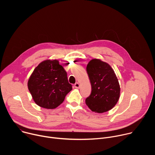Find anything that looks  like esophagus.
<instances>
[{
    "mask_svg": "<svg viewBox=\"0 0 155 155\" xmlns=\"http://www.w3.org/2000/svg\"><path fill=\"white\" fill-rule=\"evenodd\" d=\"M80 83H76L75 84H74V87H75V88H77V89H78V88H80Z\"/></svg>",
    "mask_w": 155,
    "mask_h": 155,
    "instance_id": "34e87169",
    "label": "esophagus"
}]
</instances>
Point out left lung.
<instances>
[{"label":"left lung","mask_w":155,"mask_h":155,"mask_svg":"<svg viewBox=\"0 0 155 155\" xmlns=\"http://www.w3.org/2000/svg\"><path fill=\"white\" fill-rule=\"evenodd\" d=\"M91 84V93L85 100L93 112L104 113L113 108L120 96V86L114 71L108 63L91 59L86 66Z\"/></svg>","instance_id":"8db88e82"}]
</instances>
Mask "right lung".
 Listing matches in <instances>:
<instances>
[{
	"label": "right lung",
	"instance_id": "right-lung-1",
	"mask_svg": "<svg viewBox=\"0 0 155 155\" xmlns=\"http://www.w3.org/2000/svg\"><path fill=\"white\" fill-rule=\"evenodd\" d=\"M28 87L35 104L47 109L58 107L72 90L67 72L56 59L40 62L31 75Z\"/></svg>",
	"mask_w": 155,
	"mask_h": 155
}]
</instances>
